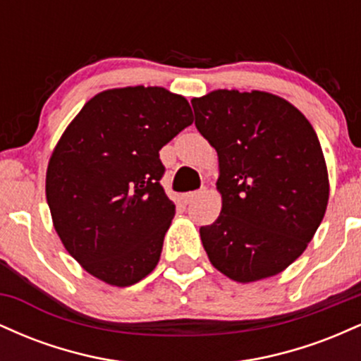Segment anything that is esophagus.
Returning <instances> with one entry per match:
<instances>
[{
    "label": "esophagus",
    "instance_id": "esophagus-1",
    "mask_svg": "<svg viewBox=\"0 0 361 361\" xmlns=\"http://www.w3.org/2000/svg\"><path fill=\"white\" fill-rule=\"evenodd\" d=\"M204 192H205V190H197V192H188V193H185V195H183L185 204H192V202L195 200V198L200 197V195L204 193Z\"/></svg>",
    "mask_w": 361,
    "mask_h": 361
}]
</instances>
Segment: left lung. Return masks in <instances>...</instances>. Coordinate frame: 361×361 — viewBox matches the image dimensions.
<instances>
[{
    "instance_id": "obj_1",
    "label": "left lung",
    "mask_w": 361,
    "mask_h": 361,
    "mask_svg": "<svg viewBox=\"0 0 361 361\" xmlns=\"http://www.w3.org/2000/svg\"><path fill=\"white\" fill-rule=\"evenodd\" d=\"M192 106L221 169V215L200 227L210 263L241 283L279 275L326 212L329 180L316 130L292 103L264 91L217 90Z\"/></svg>"
}]
</instances>
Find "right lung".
<instances>
[{
    "label": "right lung",
    "instance_id": "right-lung-1",
    "mask_svg": "<svg viewBox=\"0 0 361 361\" xmlns=\"http://www.w3.org/2000/svg\"><path fill=\"white\" fill-rule=\"evenodd\" d=\"M192 123L181 94L128 86L98 93L66 128L45 195L62 244L90 275L128 287L154 270L175 215L159 151Z\"/></svg>",
    "mask_w": 361,
    "mask_h": 361
}]
</instances>
